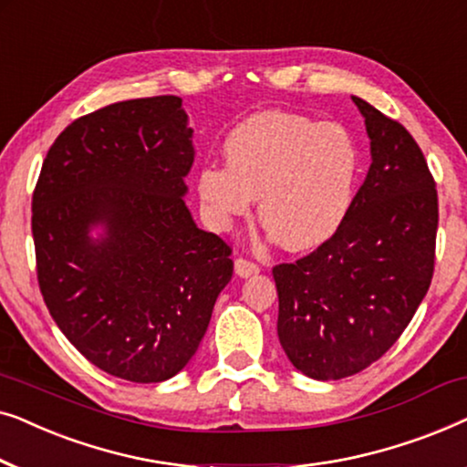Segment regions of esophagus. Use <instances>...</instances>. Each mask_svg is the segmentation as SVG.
I'll use <instances>...</instances> for the list:
<instances>
[{"mask_svg": "<svg viewBox=\"0 0 467 467\" xmlns=\"http://www.w3.org/2000/svg\"><path fill=\"white\" fill-rule=\"evenodd\" d=\"M234 267H235V274H238L240 278H248V276H254V274H259V270L261 267L257 265V264H253V261H248V259H235V264H234Z\"/></svg>", "mask_w": 467, "mask_h": 467, "instance_id": "34e87169", "label": "esophagus"}]
</instances>
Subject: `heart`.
I'll return each instance as SVG.
<instances>
[{"label": "heart", "instance_id": "obj_1", "mask_svg": "<svg viewBox=\"0 0 467 467\" xmlns=\"http://www.w3.org/2000/svg\"><path fill=\"white\" fill-rule=\"evenodd\" d=\"M225 165L197 171L208 221L229 229L259 200V219L289 251H315L340 232L353 210L361 150L347 127L267 110L229 133Z\"/></svg>", "mask_w": 467, "mask_h": 467}]
</instances>
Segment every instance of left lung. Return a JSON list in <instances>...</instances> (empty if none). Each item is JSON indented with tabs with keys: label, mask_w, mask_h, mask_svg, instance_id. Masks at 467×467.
<instances>
[{
	"label": "left lung",
	"mask_w": 467,
	"mask_h": 467,
	"mask_svg": "<svg viewBox=\"0 0 467 467\" xmlns=\"http://www.w3.org/2000/svg\"><path fill=\"white\" fill-rule=\"evenodd\" d=\"M353 101L372 155L353 210L315 253L272 270L280 347L315 380L361 372L398 342L436 257L438 193L423 152L404 125Z\"/></svg>",
	"instance_id": "left-lung-1"
}]
</instances>
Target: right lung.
I'll use <instances>...</instances> for the list:
<instances>
[{
    "label": "right lung",
    "instance_id": "obj_1",
    "mask_svg": "<svg viewBox=\"0 0 467 467\" xmlns=\"http://www.w3.org/2000/svg\"><path fill=\"white\" fill-rule=\"evenodd\" d=\"M191 138L176 95L119 101L67 125L37 178L42 297L78 353L117 379L181 372L232 280V248L184 203Z\"/></svg>",
    "mask_w": 467,
    "mask_h": 467
}]
</instances>
